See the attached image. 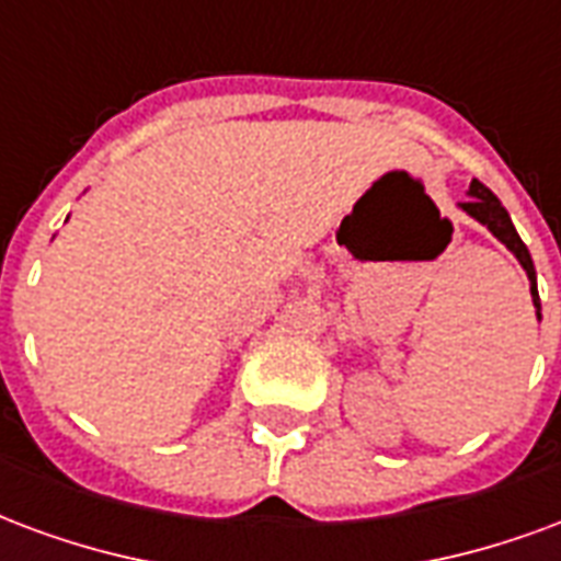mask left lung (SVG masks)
Masks as SVG:
<instances>
[{
    "mask_svg": "<svg viewBox=\"0 0 561 561\" xmlns=\"http://www.w3.org/2000/svg\"><path fill=\"white\" fill-rule=\"evenodd\" d=\"M467 202H460V210H467L472 219H479L481 226H488L493 238L505 243L508 252H514V259L520 261V267L526 270V276H529V291H533V302L535 309H538V321H541V302H538V288H535V264L533 255H529V249L517 234V228L512 226V217H508V210L500 205V198L493 196L488 186L481 184V181H472L470 193H467Z\"/></svg>",
    "mask_w": 561,
    "mask_h": 561,
    "instance_id": "obj_1",
    "label": "left lung"
}]
</instances>
